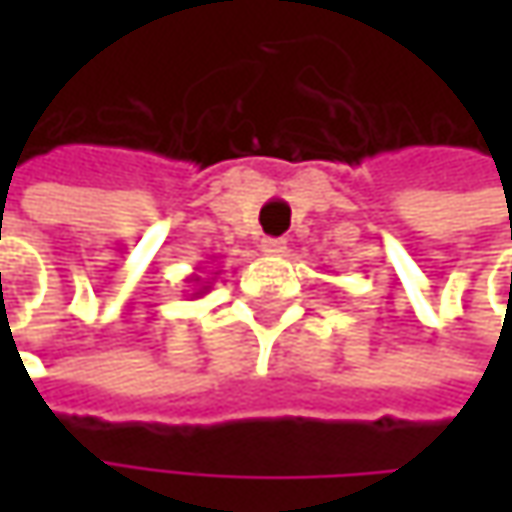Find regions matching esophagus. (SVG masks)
<instances>
[{
	"mask_svg": "<svg viewBox=\"0 0 512 512\" xmlns=\"http://www.w3.org/2000/svg\"><path fill=\"white\" fill-rule=\"evenodd\" d=\"M259 247H262L265 256H282L287 250V242L285 239H262V245Z\"/></svg>",
	"mask_w": 512,
	"mask_h": 512,
	"instance_id": "esophagus-1",
	"label": "esophagus"
}]
</instances>
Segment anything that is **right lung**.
Listing matches in <instances>:
<instances>
[{"label":"right lung","mask_w":512,"mask_h":512,"mask_svg":"<svg viewBox=\"0 0 512 512\" xmlns=\"http://www.w3.org/2000/svg\"><path fill=\"white\" fill-rule=\"evenodd\" d=\"M187 282L193 285V293H190V299H199V296H205L207 290H210V282H205V279H202L199 273H193V276H190Z\"/></svg>","instance_id":"right-lung-1"}]
</instances>
